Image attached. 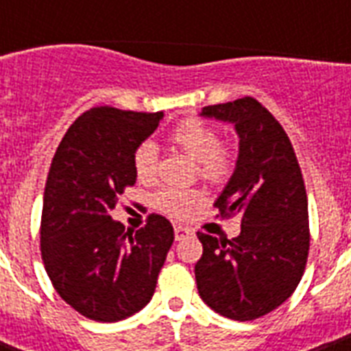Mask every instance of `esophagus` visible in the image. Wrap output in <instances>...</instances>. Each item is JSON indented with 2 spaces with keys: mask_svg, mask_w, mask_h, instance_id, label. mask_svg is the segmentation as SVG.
<instances>
[{
  "mask_svg": "<svg viewBox=\"0 0 351 351\" xmlns=\"http://www.w3.org/2000/svg\"><path fill=\"white\" fill-rule=\"evenodd\" d=\"M193 231L189 230V228H186V226H176L175 228V239L176 240H184L187 239V237H191Z\"/></svg>",
  "mask_w": 351,
  "mask_h": 351,
  "instance_id": "obj_1",
  "label": "esophagus"
}]
</instances>
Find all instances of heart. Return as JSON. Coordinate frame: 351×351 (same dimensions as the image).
Returning a JSON list of instances; mask_svg holds the SVG:
<instances>
[{
    "mask_svg": "<svg viewBox=\"0 0 351 351\" xmlns=\"http://www.w3.org/2000/svg\"><path fill=\"white\" fill-rule=\"evenodd\" d=\"M171 143L189 158L197 162L198 175L208 182H222L230 175L233 165V153L230 147L220 145L219 134L213 127L197 118L182 120L171 131ZM132 169L142 184L154 180L158 169V147L153 142H142L132 153ZM202 195L195 189H160L153 197L154 206L173 217H184Z\"/></svg>",
    "mask_w": 351,
    "mask_h": 351,
    "instance_id": "heart-1",
    "label": "heart"
}]
</instances>
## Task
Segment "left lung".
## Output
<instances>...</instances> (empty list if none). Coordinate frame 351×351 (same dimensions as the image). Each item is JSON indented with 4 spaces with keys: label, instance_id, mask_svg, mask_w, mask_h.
<instances>
[{
    "label": "left lung",
    "instance_id": "left-lung-1",
    "mask_svg": "<svg viewBox=\"0 0 351 351\" xmlns=\"http://www.w3.org/2000/svg\"><path fill=\"white\" fill-rule=\"evenodd\" d=\"M198 114L231 123L239 136L233 175L215 206L222 217H240V234L231 240L198 233V293L220 315L253 321L286 302L304 273V180L288 134L255 98L208 106Z\"/></svg>",
    "mask_w": 351,
    "mask_h": 351
}]
</instances>
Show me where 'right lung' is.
I'll return each instance as SVG.
<instances>
[{
  "instance_id": "right-lung-1",
  "label": "right lung",
  "mask_w": 351,
  "mask_h": 351,
  "mask_svg": "<svg viewBox=\"0 0 351 351\" xmlns=\"http://www.w3.org/2000/svg\"><path fill=\"white\" fill-rule=\"evenodd\" d=\"M162 118L164 112L95 107L69 127L52 158L41 258L60 297L93 321H123L147 306L175 240L160 215L136 233L111 217L120 195L136 184L134 149Z\"/></svg>"
}]
</instances>
